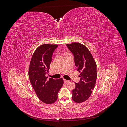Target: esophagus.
Wrapping results in <instances>:
<instances>
[{
	"label": "esophagus",
	"mask_w": 127,
	"mask_h": 127,
	"mask_svg": "<svg viewBox=\"0 0 127 127\" xmlns=\"http://www.w3.org/2000/svg\"><path fill=\"white\" fill-rule=\"evenodd\" d=\"M64 83H69V80H66V79H64Z\"/></svg>",
	"instance_id": "esophagus-1"
}]
</instances>
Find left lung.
<instances>
[{"label":"left lung","mask_w":127,"mask_h":127,"mask_svg":"<svg viewBox=\"0 0 127 127\" xmlns=\"http://www.w3.org/2000/svg\"><path fill=\"white\" fill-rule=\"evenodd\" d=\"M74 57L76 69L80 74L79 82L75 83L72 98L77 103L85 101L92 93L97 78L96 64L88 49L83 44L74 42L67 44Z\"/></svg>","instance_id":"obj_1"}]
</instances>
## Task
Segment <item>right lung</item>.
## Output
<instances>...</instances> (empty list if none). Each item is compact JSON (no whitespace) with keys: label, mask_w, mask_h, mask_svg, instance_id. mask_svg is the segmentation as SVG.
I'll return each instance as SVG.
<instances>
[{"label":"right lung","mask_w":127,"mask_h":127,"mask_svg":"<svg viewBox=\"0 0 127 127\" xmlns=\"http://www.w3.org/2000/svg\"><path fill=\"white\" fill-rule=\"evenodd\" d=\"M58 47L57 44H44L38 47L32 57L29 70L30 82L38 98L48 104L56 101L64 84L63 78L48 79L45 76L48 74L53 53Z\"/></svg>","instance_id":"obj_1"}]
</instances>
